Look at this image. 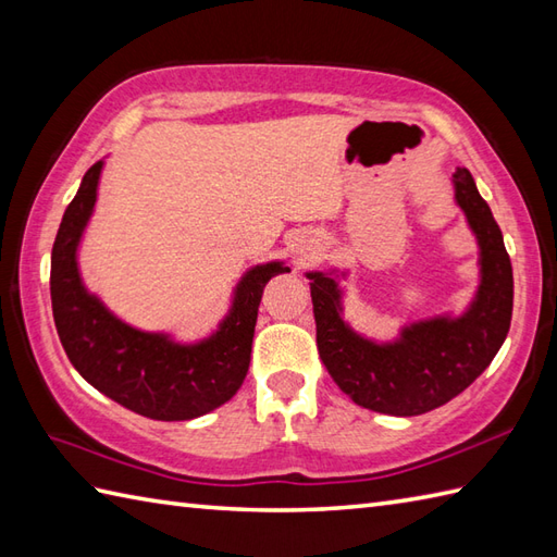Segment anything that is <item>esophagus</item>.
Segmentation results:
<instances>
[{
  "instance_id": "1",
  "label": "esophagus",
  "mask_w": 557,
  "mask_h": 557,
  "mask_svg": "<svg viewBox=\"0 0 557 557\" xmlns=\"http://www.w3.org/2000/svg\"><path fill=\"white\" fill-rule=\"evenodd\" d=\"M315 248H318V239L313 234H304L301 239H297V253L301 258H311L315 253Z\"/></svg>"
}]
</instances>
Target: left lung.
Wrapping results in <instances>:
<instances>
[{
	"label": "left lung",
	"mask_w": 557,
	"mask_h": 557,
	"mask_svg": "<svg viewBox=\"0 0 557 557\" xmlns=\"http://www.w3.org/2000/svg\"><path fill=\"white\" fill-rule=\"evenodd\" d=\"M455 203L465 212L479 246V285L461 313H437L399 325L393 339H373L345 318L349 270H309L318 354L327 373L359 407L419 417L447 405L476 381L503 347L512 321V263L503 232L474 176L453 174Z\"/></svg>",
	"instance_id": "1"
}]
</instances>
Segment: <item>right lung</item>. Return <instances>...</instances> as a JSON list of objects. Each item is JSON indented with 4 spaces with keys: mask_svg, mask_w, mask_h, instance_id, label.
Returning a JSON list of instances; mask_svg holds the SVG:
<instances>
[{
    "mask_svg": "<svg viewBox=\"0 0 557 557\" xmlns=\"http://www.w3.org/2000/svg\"><path fill=\"white\" fill-rule=\"evenodd\" d=\"M104 160L83 176L52 246L50 294L54 325L74 369L104 397L156 421H188L222 407L242 387L251 363L260 297L289 272L285 260L248 268L232 289L215 330L191 342L122 321L81 275L78 248L98 203Z\"/></svg>",
    "mask_w": 557,
    "mask_h": 557,
    "instance_id": "right-lung-1",
    "label": "right lung"
}]
</instances>
